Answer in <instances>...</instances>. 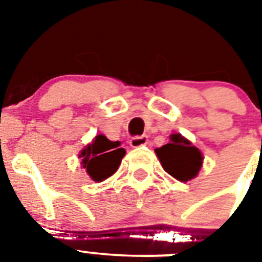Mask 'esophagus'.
Segmentation results:
<instances>
[{"label":"esophagus","mask_w":262,"mask_h":262,"mask_svg":"<svg viewBox=\"0 0 262 262\" xmlns=\"http://www.w3.org/2000/svg\"><path fill=\"white\" fill-rule=\"evenodd\" d=\"M148 144V136L147 135H140V136H134L129 140V145L133 148L143 147V145Z\"/></svg>","instance_id":"1"}]
</instances>
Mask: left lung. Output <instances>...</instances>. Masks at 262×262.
<instances>
[{
    "label": "left lung",
    "instance_id": "8db88e82",
    "mask_svg": "<svg viewBox=\"0 0 262 262\" xmlns=\"http://www.w3.org/2000/svg\"><path fill=\"white\" fill-rule=\"evenodd\" d=\"M156 155L164 170L178 181H189L195 177L202 166L200 149L180 134L170 136V143L157 148Z\"/></svg>",
    "mask_w": 262,
    "mask_h": 262
}]
</instances>
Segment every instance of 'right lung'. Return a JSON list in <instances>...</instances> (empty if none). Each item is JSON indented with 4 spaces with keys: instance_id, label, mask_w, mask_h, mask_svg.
<instances>
[{
    "instance_id": "add662e5",
    "label": "right lung",
    "mask_w": 262,
    "mask_h": 262,
    "mask_svg": "<svg viewBox=\"0 0 262 262\" xmlns=\"http://www.w3.org/2000/svg\"><path fill=\"white\" fill-rule=\"evenodd\" d=\"M119 142H110L106 136L98 135L92 144L81 151V164L94 181H103L117 172L126 155V151L119 148Z\"/></svg>"
}]
</instances>
